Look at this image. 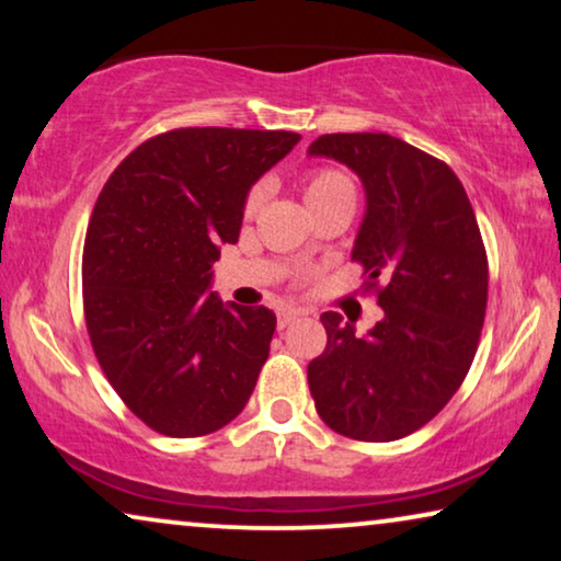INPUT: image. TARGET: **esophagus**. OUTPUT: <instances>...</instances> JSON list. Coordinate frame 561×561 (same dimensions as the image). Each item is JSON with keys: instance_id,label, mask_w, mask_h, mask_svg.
<instances>
[{"instance_id": "esophagus-1", "label": "esophagus", "mask_w": 561, "mask_h": 561, "mask_svg": "<svg viewBox=\"0 0 561 561\" xmlns=\"http://www.w3.org/2000/svg\"><path fill=\"white\" fill-rule=\"evenodd\" d=\"M298 317H301V311L298 309H280L278 311V329H286L288 324H294Z\"/></svg>"}]
</instances>
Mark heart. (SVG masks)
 <instances>
[{"instance_id": "obj_1", "label": "heart", "mask_w": 561, "mask_h": 561, "mask_svg": "<svg viewBox=\"0 0 561 561\" xmlns=\"http://www.w3.org/2000/svg\"><path fill=\"white\" fill-rule=\"evenodd\" d=\"M265 198V188L255 186L248 194V202H244V217H252L260 209ZM304 198L309 204V209L313 211V217L324 211H334V209H355V183L347 173L336 171V168H319L306 175L304 181Z\"/></svg>"}]
</instances>
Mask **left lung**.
I'll list each match as a JSON object with an SVG mask.
<instances>
[{
  "instance_id": "1",
  "label": "left lung",
  "mask_w": 561,
  "mask_h": 561,
  "mask_svg": "<svg viewBox=\"0 0 561 561\" xmlns=\"http://www.w3.org/2000/svg\"><path fill=\"white\" fill-rule=\"evenodd\" d=\"M309 156L359 175L367 209L352 260L382 319L365 336L321 313L327 350L309 363L321 421L359 442H393L428 424L462 386L488 306V255L455 171L386 133H336Z\"/></svg>"
}]
</instances>
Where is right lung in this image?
I'll list each match as a JSON object with an SVG mask.
<instances>
[{
	"label": "right lung",
	"instance_id": "add662e5",
	"mask_svg": "<svg viewBox=\"0 0 561 561\" xmlns=\"http://www.w3.org/2000/svg\"><path fill=\"white\" fill-rule=\"evenodd\" d=\"M298 140L286 129H171L129 152L99 194L81 265L89 340L152 432L211 434L250 401L275 313L221 304L211 263L240 237L252 183Z\"/></svg>",
	"mask_w": 561,
	"mask_h": 561
}]
</instances>
